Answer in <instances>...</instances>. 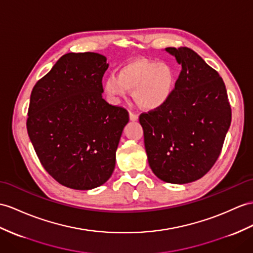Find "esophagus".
Instances as JSON below:
<instances>
[{
  "mask_svg": "<svg viewBox=\"0 0 253 253\" xmlns=\"http://www.w3.org/2000/svg\"><path fill=\"white\" fill-rule=\"evenodd\" d=\"M130 119H131L132 121H136V120L138 119V115L133 113V112H130Z\"/></svg>",
  "mask_w": 253,
  "mask_h": 253,
  "instance_id": "obj_1",
  "label": "esophagus"
}]
</instances>
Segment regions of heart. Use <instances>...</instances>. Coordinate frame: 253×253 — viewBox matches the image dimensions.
<instances>
[{
    "label": "heart",
    "instance_id": "b5f03b06",
    "mask_svg": "<svg viewBox=\"0 0 253 253\" xmlns=\"http://www.w3.org/2000/svg\"><path fill=\"white\" fill-rule=\"evenodd\" d=\"M173 72L168 65L150 60H135L120 67L117 75L104 82V92L113 101L127 95L134 90V97L141 107L157 109L171 95Z\"/></svg>",
    "mask_w": 253,
    "mask_h": 253
}]
</instances>
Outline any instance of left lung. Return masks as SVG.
I'll return each mask as SVG.
<instances>
[{
	"instance_id": "left-lung-1",
	"label": "left lung",
	"mask_w": 253,
	"mask_h": 253,
	"mask_svg": "<svg viewBox=\"0 0 253 253\" xmlns=\"http://www.w3.org/2000/svg\"><path fill=\"white\" fill-rule=\"evenodd\" d=\"M181 71L163 106L139 116L150 168L160 179L188 183L217 161L231 126L223 79L188 47H169Z\"/></svg>"
}]
</instances>
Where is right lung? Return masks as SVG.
<instances>
[{
  "instance_id": "obj_1",
  "label": "right lung",
  "mask_w": 253,
  "mask_h": 253,
  "mask_svg": "<svg viewBox=\"0 0 253 253\" xmlns=\"http://www.w3.org/2000/svg\"><path fill=\"white\" fill-rule=\"evenodd\" d=\"M107 69L100 53H66L31 92L29 137L42 168L64 187H100L115 169L128 113L102 96Z\"/></svg>"
}]
</instances>
